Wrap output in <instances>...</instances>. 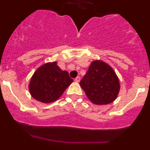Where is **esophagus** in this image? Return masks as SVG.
<instances>
[{
  "label": "esophagus",
  "instance_id": "obj_1",
  "mask_svg": "<svg viewBox=\"0 0 150 150\" xmlns=\"http://www.w3.org/2000/svg\"><path fill=\"white\" fill-rule=\"evenodd\" d=\"M80 81H81V78H80L79 76L77 77V78L75 79V82H78H78H80Z\"/></svg>",
  "mask_w": 150,
  "mask_h": 150
}]
</instances>
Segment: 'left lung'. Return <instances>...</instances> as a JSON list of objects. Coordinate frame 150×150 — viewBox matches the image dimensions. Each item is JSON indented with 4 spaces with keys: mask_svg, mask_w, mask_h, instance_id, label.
Masks as SVG:
<instances>
[{
    "mask_svg": "<svg viewBox=\"0 0 150 150\" xmlns=\"http://www.w3.org/2000/svg\"><path fill=\"white\" fill-rule=\"evenodd\" d=\"M80 85L88 99L97 105H105L114 102L120 88L119 78L114 69L101 60L91 63Z\"/></svg>",
    "mask_w": 150,
    "mask_h": 150,
    "instance_id": "1",
    "label": "left lung"
}]
</instances>
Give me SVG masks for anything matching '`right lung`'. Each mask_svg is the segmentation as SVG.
Instances as JSON below:
<instances>
[{
    "label": "right lung",
    "instance_id": "1",
    "mask_svg": "<svg viewBox=\"0 0 150 150\" xmlns=\"http://www.w3.org/2000/svg\"><path fill=\"white\" fill-rule=\"evenodd\" d=\"M67 71H63L57 62H48L36 69L29 83L31 96L43 103L57 101L72 83Z\"/></svg>",
    "mask_w": 150,
    "mask_h": 150
}]
</instances>
